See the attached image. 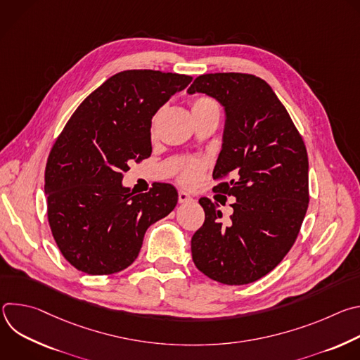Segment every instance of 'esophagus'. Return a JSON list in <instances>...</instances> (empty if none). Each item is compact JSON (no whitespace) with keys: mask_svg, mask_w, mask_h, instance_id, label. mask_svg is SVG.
Listing matches in <instances>:
<instances>
[{"mask_svg":"<svg viewBox=\"0 0 360 360\" xmlns=\"http://www.w3.org/2000/svg\"><path fill=\"white\" fill-rule=\"evenodd\" d=\"M192 198H191V195L189 193H186L185 191H179L178 192V200H179V203H185V202H189Z\"/></svg>","mask_w":360,"mask_h":360,"instance_id":"obj_1","label":"esophagus"}]
</instances>
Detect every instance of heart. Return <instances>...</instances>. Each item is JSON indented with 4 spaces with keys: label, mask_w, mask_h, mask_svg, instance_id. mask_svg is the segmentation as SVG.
Masks as SVG:
<instances>
[{
    "label": "heart",
    "mask_w": 360,
    "mask_h": 360,
    "mask_svg": "<svg viewBox=\"0 0 360 360\" xmlns=\"http://www.w3.org/2000/svg\"><path fill=\"white\" fill-rule=\"evenodd\" d=\"M191 108L193 115H202L208 112H219V107L217 102L207 95H199L192 99ZM205 169H207V162L203 160H185L179 165L178 171V181L185 186H193L199 182L200 176L203 175Z\"/></svg>",
    "instance_id": "heart-1"
}]
</instances>
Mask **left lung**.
<instances>
[{"label": "left lung", "mask_w": 360, "mask_h": 360, "mask_svg": "<svg viewBox=\"0 0 360 360\" xmlns=\"http://www.w3.org/2000/svg\"><path fill=\"white\" fill-rule=\"evenodd\" d=\"M225 107L215 189L235 196L228 225L200 198L203 225L192 236V259L208 278L246 285L275 269L293 246L309 203V165L302 135L271 85L240 72L203 74L188 88Z\"/></svg>", "instance_id": "obj_1"}]
</instances>
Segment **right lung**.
I'll use <instances>...</instances> for the list:
<instances>
[{
	"label": "right lung",
	"instance_id": "1",
	"mask_svg": "<svg viewBox=\"0 0 360 360\" xmlns=\"http://www.w3.org/2000/svg\"><path fill=\"white\" fill-rule=\"evenodd\" d=\"M192 77L128 70L108 78L75 110L48 155L46 215L64 258L88 275L124 271L149 225L178 202L169 184L134 195L121 181L150 157L152 117Z\"/></svg>",
	"mask_w": 360,
	"mask_h": 360
}]
</instances>
